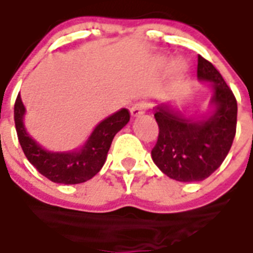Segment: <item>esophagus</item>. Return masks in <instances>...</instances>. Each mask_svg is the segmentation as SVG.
I'll use <instances>...</instances> for the list:
<instances>
[{
  "label": "esophagus",
  "mask_w": 253,
  "mask_h": 253,
  "mask_svg": "<svg viewBox=\"0 0 253 253\" xmlns=\"http://www.w3.org/2000/svg\"><path fill=\"white\" fill-rule=\"evenodd\" d=\"M146 109H148V104L144 103V101H138V103L132 105V108H130V115H132L133 117L141 116V115H144Z\"/></svg>",
  "instance_id": "obj_1"
}]
</instances>
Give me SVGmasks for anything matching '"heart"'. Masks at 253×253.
<instances>
[{
	"instance_id": "b5f03b06",
	"label": "heart",
	"mask_w": 253,
	"mask_h": 253,
	"mask_svg": "<svg viewBox=\"0 0 253 253\" xmlns=\"http://www.w3.org/2000/svg\"><path fill=\"white\" fill-rule=\"evenodd\" d=\"M173 68L177 72H182L185 70V63H182V62H175V63L173 64Z\"/></svg>"
}]
</instances>
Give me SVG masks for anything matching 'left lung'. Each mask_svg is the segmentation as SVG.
I'll return each mask as SVG.
<instances>
[{
  "label": "left lung",
  "instance_id": "obj_1",
  "mask_svg": "<svg viewBox=\"0 0 253 253\" xmlns=\"http://www.w3.org/2000/svg\"><path fill=\"white\" fill-rule=\"evenodd\" d=\"M197 75L214 89L211 116L193 120L168 104L154 108L160 133L152 158L162 173L179 182L210 177L227 157L236 133L238 103L220 72L199 55Z\"/></svg>",
  "mask_w": 253,
  "mask_h": 253
}]
</instances>
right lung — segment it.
Returning <instances> with one entry per match:
<instances>
[{
    "instance_id": "add662e5",
    "label": "right lung",
    "mask_w": 253,
    "mask_h": 253,
    "mask_svg": "<svg viewBox=\"0 0 253 253\" xmlns=\"http://www.w3.org/2000/svg\"><path fill=\"white\" fill-rule=\"evenodd\" d=\"M23 105L21 96H17L14 104V121L17 136L23 153L39 173L55 183L76 185L91 179L104 165L113 137L128 124L130 115L128 109H120L100 124L83 145L75 152H48L26 132L23 125Z\"/></svg>"
}]
</instances>
